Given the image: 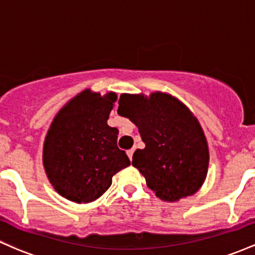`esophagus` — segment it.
I'll list each match as a JSON object with an SVG mask.
<instances>
[{
    "label": "esophagus",
    "instance_id": "obj_1",
    "mask_svg": "<svg viewBox=\"0 0 255 255\" xmlns=\"http://www.w3.org/2000/svg\"><path fill=\"white\" fill-rule=\"evenodd\" d=\"M133 153H135V148H131V149H128V150L127 151V154H128V159H130V160H132V155H133Z\"/></svg>",
    "mask_w": 255,
    "mask_h": 255
}]
</instances>
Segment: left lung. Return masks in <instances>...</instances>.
Masks as SVG:
<instances>
[{
  "label": "left lung",
  "mask_w": 255,
  "mask_h": 255,
  "mask_svg": "<svg viewBox=\"0 0 255 255\" xmlns=\"http://www.w3.org/2000/svg\"><path fill=\"white\" fill-rule=\"evenodd\" d=\"M118 113L138 128L144 149L133 153L132 165L164 201L195 194L207 174L208 147L201 127L182 102L171 95L123 94Z\"/></svg>",
  "instance_id": "left-lung-1"
}]
</instances>
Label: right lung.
Returning a JSON list of instances; mask_svg holds the SVG:
<instances>
[{
  "instance_id": "right-lung-1",
  "label": "right lung",
  "mask_w": 255,
  "mask_h": 255,
  "mask_svg": "<svg viewBox=\"0 0 255 255\" xmlns=\"http://www.w3.org/2000/svg\"><path fill=\"white\" fill-rule=\"evenodd\" d=\"M117 100L84 90L58 113L43 148L48 178L61 196L78 204L95 201L112 184V177L130 165L117 145L118 130L107 120Z\"/></svg>"
}]
</instances>
